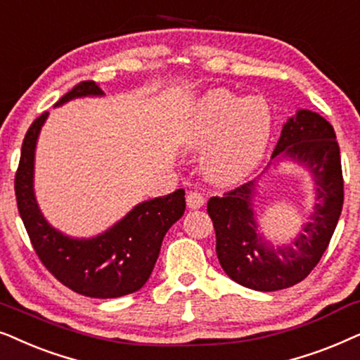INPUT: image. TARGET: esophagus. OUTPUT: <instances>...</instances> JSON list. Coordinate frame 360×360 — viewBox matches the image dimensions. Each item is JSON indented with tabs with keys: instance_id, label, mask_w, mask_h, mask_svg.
<instances>
[{
	"instance_id": "esophagus-1",
	"label": "esophagus",
	"mask_w": 360,
	"mask_h": 360,
	"mask_svg": "<svg viewBox=\"0 0 360 360\" xmlns=\"http://www.w3.org/2000/svg\"><path fill=\"white\" fill-rule=\"evenodd\" d=\"M204 195L198 193V191H189L186 195V202H188L189 209H200L204 205Z\"/></svg>"
}]
</instances>
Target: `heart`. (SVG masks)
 Instances as JSON below:
<instances>
[{
  "mask_svg": "<svg viewBox=\"0 0 360 360\" xmlns=\"http://www.w3.org/2000/svg\"><path fill=\"white\" fill-rule=\"evenodd\" d=\"M270 135L271 112L265 100L212 90L195 107L188 143L194 150L209 148L204 169L210 179L232 184L255 169Z\"/></svg>",
  "mask_w": 360,
  "mask_h": 360,
  "instance_id": "heart-1",
  "label": "heart"
}]
</instances>
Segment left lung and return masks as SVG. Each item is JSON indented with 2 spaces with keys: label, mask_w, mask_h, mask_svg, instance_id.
Returning <instances> with one entry per match:
<instances>
[{
  "label": "left lung",
  "mask_w": 360,
  "mask_h": 360,
  "mask_svg": "<svg viewBox=\"0 0 360 360\" xmlns=\"http://www.w3.org/2000/svg\"><path fill=\"white\" fill-rule=\"evenodd\" d=\"M290 156L313 172L318 204L311 222L290 247H271L260 236L253 212L255 183L238 186L207 202L215 229V252L224 271L257 291L290 288L309 275L328 248L344 202V179L336 133L321 115L300 110L281 130L271 158Z\"/></svg>",
  "instance_id": "obj_1"
}]
</instances>
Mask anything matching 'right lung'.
<instances>
[{
	"label": "right lung",
	"mask_w": 360,
	"mask_h": 360,
	"mask_svg": "<svg viewBox=\"0 0 360 360\" xmlns=\"http://www.w3.org/2000/svg\"><path fill=\"white\" fill-rule=\"evenodd\" d=\"M102 94L94 80H84L60 97L56 107L75 97ZM46 118L47 112L31 123L14 176L19 215L37 257L62 285L79 295L107 300L138 291L155 268L166 232L183 217L184 189L138 204L102 236L89 240L65 237L42 217L32 191L36 140Z\"/></svg>",
	"instance_id": "obj_1"
}]
</instances>
